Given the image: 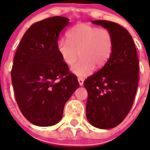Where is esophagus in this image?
Returning a JSON list of instances; mask_svg holds the SVG:
<instances>
[{"mask_svg":"<svg viewBox=\"0 0 150 150\" xmlns=\"http://www.w3.org/2000/svg\"><path fill=\"white\" fill-rule=\"evenodd\" d=\"M78 82H79V86H83V82H84V79H83V78H78Z\"/></svg>","mask_w":150,"mask_h":150,"instance_id":"esophagus-1","label":"esophagus"}]
</instances>
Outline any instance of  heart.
<instances>
[{
	"label": "heart",
	"instance_id": "b5f03b06",
	"mask_svg": "<svg viewBox=\"0 0 150 150\" xmlns=\"http://www.w3.org/2000/svg\"><path fill=\"white\" fill-rule=\"evenodd\" d=\"M67 40H60L57 49L64 63L77 76L84 77L93 72L95 67L100 69L109 61L113 41L110 31L86 23H79L67 33Z\"/></svg>",
	"mask_w": 150,
	"mask_h": 150
}]
</instances>
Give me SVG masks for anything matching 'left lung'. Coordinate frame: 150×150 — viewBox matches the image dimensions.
<instances>
[{
	"label": "left lung",
	"mask_w": 150,
	"mask_h": 150,
	"mask_svg": "<svg viewBox=\"0 0 150 150\" xmlns=\"http://www.w3.org/2000/svg\"><path fill=\"white\" fill-rule=\"evenodd\" d=\"M91 22L110 31L112 52L104 67L84 81L88 92L86 117L95 128L109 129L120 125L133 105L139 81V60L131 34L115 22Z\"/></svg>",
	"instance_id": "1"
}]
</instances>
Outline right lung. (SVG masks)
Segmentation results:
<instances>
[{"instance_id":"add662e5","label":"right lung","mask_w":150,"mask_h":150,"mask_svg":"<svg viewBox=\"0 0 150 150\" xmlns=\"http://www.w3.org/2000/svg\"><path fill=\"white\" fill-rule=\"evenodd\" d=\"M66 17L53 16L33 24L22 37L11 71L14 95L21 112L30 122L51 126L59 122L64 107L79 88L57 46Z\"/></svg>"}]
</instances>
